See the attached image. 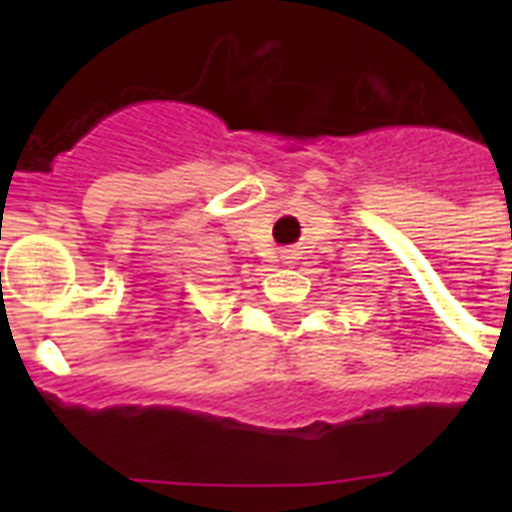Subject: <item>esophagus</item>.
<instances>
[{
  "mask_svg": "<svg viewBox=\"0 0 512 512\" xmlns=\"http://www.w3.org/2000/svg\"><path fill=\"white\" fill-rule=\"evenodd\" d=\"M284 259H287V264H292V259H295V251H284Z\"/></svg>",
  "mask_w": 512,
  "mask_h": 512,
  "instance_id": "obj_1",
  "label": "esophagus"
}]
</instances>
